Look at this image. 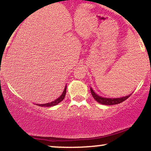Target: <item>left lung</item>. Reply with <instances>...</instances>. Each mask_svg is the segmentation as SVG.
<instances>
[{"instance_id":"left-lung-1","label":"left lung","mask_w":151,"mask_h":151,"mask_svg":"<svg viewBox=\"0 0 151 151\" xmlns=\"http://www.w3.org/2000/svg\"><path fill=\"white\" fill-rule=\"evenodd\" d=\"M90 91H91V94H92V96L93 97V99H94L96 101L99 102V104H104V105L118 104H120L121 102L125 101V100L127 99L131 95V94H129V96H124V97L116 98V99L104 98V97H101V96H99V95L96 94V93L93 91V89H91V88H90Z\"/></svg>"}]
</instances>
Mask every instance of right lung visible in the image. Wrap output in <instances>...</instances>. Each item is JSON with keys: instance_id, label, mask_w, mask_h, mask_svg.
<instances>
[{"instance_id": "1", "label": "right lung", "mask_w": 151, "mask_h": 151, "mask_svg": "<svg viewBox=\"0 0 151 151\" xmlns=\"http://www.w3.org/2000/svg\"><path fill=\"white\" fill-rule=\"evenodd\" d=\"M66 90H67V86H65V89H64L63 93H62L61 96H60L58 99H57L56 100H55L54 101L50 102V103H47V104H37V106H47V107H50V106H55L57 104H58L59 103H60L62 100L65 99V94H66Z\"/></svg>"}]
</instances>
